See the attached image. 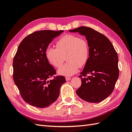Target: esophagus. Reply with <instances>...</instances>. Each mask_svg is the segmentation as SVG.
I'll return each mask as SVG.
<instances>
[{
	"label": "esophagus",
	"mask_w": 132,
	"mask_h": 132,
	"mask_svg": "<svg viewBox=\"0 0 132 132\" xmlns=\"http://www.w3.org/2000/svg\"><path fill=\"white\" fill-rule=\"evenodd\" d=\"M70 79H71V78H70V77H65V80H66V81H69V80H70Z\"/></svg>",
	"instance_id": "esophagus-1"
}]
</instances>
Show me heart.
Instances as JSON below:
<instances>
[{"instance_id":"obj_1","label":"heart","mask_w":132,"mask_h":132,"mask_svg":"<svg viewBox=\"0 0 132 132\" xmlns=\"http://www.w3.org/2000/svg\"><path fill=\"white\" fill-rule=\"evenodd\" d=\"M56 47L47 48L45 55L47 59L55 68L61 67L67 56L68 63L58 70V73L64 76L75 74L80 67L86 65L90 55V47L87 42L74 35H67L59 38Z\"/></svg>"}]
</instances>
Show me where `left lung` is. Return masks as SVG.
I'll use <instances>...</instances> for the list:
<instances>
[{
	"label": "left lung",
	"mask_w": 132,
	"mask_h": 132,
	"mask_svg": "<svg viewBox=\"0 0 132 132\" xmlns=\"http://www.w3.org/2000/svg\"><path fill=\"white\" fill-rule=\"evenodd\" d=\"M69 31L85 36L90 47L88 62L79 75L81 85L76 93L87 102H101L112 93L119 77L116 51L109 38L90 27L80 26Z\"/></svg>",
	"instance_id": "obj_1"
}]
</instances>
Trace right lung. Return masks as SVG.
I'll return each instance as SVG.
<instances>
[{"instance_id":"1","label":"right lung","mask_w":132,"mask_h":132,"mask_svg":"<svg viewBox=\"0 0 132 132\" xmlns=\"http://www.w3.org/2000/svg\"><path fill=\"white\" fill-rule=\"evenodd\" d=\"M64 31L42 30L26 37L20 44L13 59V79L21 97L30 105L45 108L57 100L60 88L66 82L56 73L45 52L53 39Z\"/></svg>"}]
</instances>
